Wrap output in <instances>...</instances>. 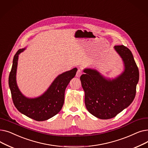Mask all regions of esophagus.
Here are the masks:
<instances>
[{
  "instance_id": "1",
  "label": "esophagus",
  "mask_w": 148,
  "mask_h": 148,
  "mask_svg": "<svg viewBox=\"0 0 148 148\" xmlns=\"http://www.w3.org/2000/svg\"><path fill=\"white\" fill-rule=\"evenodd\" d=\"M82 74V71H81L80 69H78L77 70V73H76V75H75V76L77 77H80V76H81V75Z\"/></svg>"
}]
</instances>
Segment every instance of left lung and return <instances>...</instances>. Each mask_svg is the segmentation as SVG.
Here are the masks:
<instances>
[{"mask_svg":"<svg viewBox=\"0 0 148 148\" xmlns=\"http://www.w3.org/2000/svg\"><path fill=\"white\" fill-rule=\"evenodd\" d=\"M114 49L123 60V71L110 79L97 69L85 68L80 77L84 91V102L88 112L101 119L113 118L128 107L136 96L139 72L131 51L125 46Z\"/></svg>","mask_w":148,"mask_h":148,"instance_id":"1","label":"left lung"}]
</instances>
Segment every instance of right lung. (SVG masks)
<instances>
[{"label": "right lung", "instance_id": "right-lung-1", "mask_svg": "<svg viewBox=\"0 0 148 148\" xmlns=\"http://www.w3.org/2000/svg\"><path fill=\"white\" fill-rule=\"evenodd\" d=\"M26 48L19 49L14 55L9 76V86L14 106L22 114L37 121L47 120L57 114L64 103L65 91L70 80L75 75L77 68L59 74L43 94L27 98L20 90L16 81L19 54Z\"/></svg>", "mask_w": 148, "mask_h": 148}]
</instances>
